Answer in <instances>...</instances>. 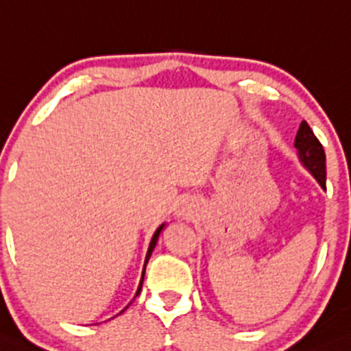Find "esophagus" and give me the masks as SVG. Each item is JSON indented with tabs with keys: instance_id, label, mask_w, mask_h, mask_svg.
<instances>
[{
	"instance_id": "1",
	"label": "esophagus",
	"mask_w": 351,
	"mask_h": 351,
	"mask_svg": "<svg viewBox=\"0 0 351 351\" xmlns=\"http://www.w3.org/2000/svg\"><path fill=\"white\" fill-rule=\"evenodd\" d=\"M194 214V206L191 201H183L181 204L178 206V210H176V216H178L180 219H191Z\"/></svg>"
}]
</instances>
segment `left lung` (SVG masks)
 <instances>
[{
    "mask_svg": "<svg viewBox=\"0 0 351 351\" xmlns=\"http://www.w3.org/2000/svg\"><path fill=\"white\" fill-rule=\"evenodd\" d=\"M294 147H296L301 163L319 181L320 186L325 188V152L322 143L319 142L306 121H302L299 125Z\"/></svg>",
    "mask_w": 351,
    "mask_h": 351,
    "instance_id": "obj_1",
    "label": "left lung"
}]
</instances>
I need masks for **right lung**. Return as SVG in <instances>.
Listing matches in <instances>:
<instances>
[{
	"label": "right lung",
	"mask_w": 351,
	"mask_h": 351,
	"mask_svg": "<svg viewBox=\"0 0 351 351\" xmlns=\"http://www.w3.org/2000/svg\"><path fill=\"white\" fill-rule=\"evenodd\" d=\"M163 227H165V223H162V226H160L158 229L155 230L154 237H152V240H150L149 250H147V256H145V263H143V271H142V278H141V282H138V288H137V293H135V296H138V294H141V289H142V282H143V274H145V267H147V261H149L150 255H152V252H154L155 245H157V240H158V237H160V232L163 230ZM128 307H129V306H125V309H128ZM125 309H122V311L119 312V314H122V312H124Z\"/></svg>",
	"instance_id": "add662e5"
}]
</instances>
